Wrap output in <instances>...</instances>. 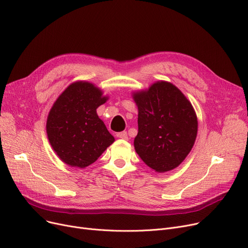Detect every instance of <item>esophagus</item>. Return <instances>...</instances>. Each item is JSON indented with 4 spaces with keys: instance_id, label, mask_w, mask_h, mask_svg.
I'll return each instance as SVG.
<instances>
[{
    "instance_id": "obj_1",
    "label": "esophagus",
    "mask_w": 248,
    "mask_h": 248,
    "mask_svg": "<svg viewBox=\"0 0 248 248\" xmlns=\"http://www.w3.org/2000/svg\"><path fill=\"white\" fill-rule=\"evenodd\" d=\"M116 137L123 139V140H127V133L126 132H121V133H116Z\"/></svg>"
}]
</instances>
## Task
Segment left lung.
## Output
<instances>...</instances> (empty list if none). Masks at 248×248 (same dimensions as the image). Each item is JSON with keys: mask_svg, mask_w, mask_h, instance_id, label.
Returning a JSON list of instances; mask_svg holds the SVG:
<instances>
[{"mask_svg": "<svg viewBox=\"0 0 248 248\" xmlns=\"http://www.w3.org/2000/svg\"><path fill=\"white\" fill-rule=\"evenodd\" d=\"M139 132L135 149L155 172H168L185 160L196 140L198 123L190 101L172 83H154L134 94Z\"/></svg>", "mask_w": 248, "mask_h": 248, "instance_id": "1", "label": "left lung"}]
</instances>
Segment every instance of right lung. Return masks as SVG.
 I'll return each instance as SVG.
<instances>
[{
	"label": "right lung",
	"mask_w": 248,
	"mask_h": 248,
	"mask_svg": "<svg viewBox=\"0 0 248 248\" xmlns=\"http://www.w3.org/2000/svg\"><path fill=\"white\" fill-rule=\"evenodd\" d=\"M89 82H75L65 89L47 119V135L58 157L71 167L94 163L114 141L96 108L107 101Z\"/></svg>",
	"instance_id": "add662e5"
}]
</instances>
